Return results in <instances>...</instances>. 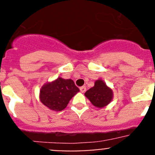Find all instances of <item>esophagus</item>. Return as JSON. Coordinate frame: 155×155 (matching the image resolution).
<instances>
[{"label":"esophagus","mask_w":155,"mask_h":155,"mask_svg":"<svg viewBox=\"0 0 155 155\" xmlns=\"http://www.w3.org/2000/svg\"><path fill=\"white\" fill-rule=\"evenodd\" d=\"M80 91L82 92V93H84V92L85 91H86V87H85V86H82V87H80Z\"/></svg>","instance_id":"obj_1"}]
</instances>
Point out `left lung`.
<instances>
[{"label": "left lung", "mask_w": 155, "mask_h": 155, "mask_svg": "<svg viewBox=\"0 0 155 155\" xmlns=\"http://www.w3.org/2000/svg\"><path fill=\"white\" fill-rule=\"evenodd\" d=\"M85 96L95 107L104 108L112 101L113 91L112 88L107 86L104 80L97 79L95 81L94 87L85 92Z\"/></svg>", "instance_id": "obj_1"}]
</instances>
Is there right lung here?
<instances>
[{
	"label": "right lung",
	"instance_id": "obj_1",
	"mask_svg": "<svg viewBox=\"0 0 155 155\" xmlns=\"http://www.w3.org/2000/svg\"><path fill=\"white\" fill-rule=\"evenodd\" d=\"M79 91L72 79L58 77L41 87L40 100L42 104L51 110L59 112L67 107L69 101Z\"/></svg>",
	"mask_w": 155,
	"mask_h": 155
}]
</instances>
